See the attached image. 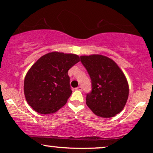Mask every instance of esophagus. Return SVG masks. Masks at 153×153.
<instances>
[{"instance_id": "1", "label": "esophagus", "mask_w": 153, "mask_h": 153, "mask_svg": "<svg viewBox=\"0 0 153 153\" xmlns=\"http://www.w3.org/2000/svg\"><path fill=\"white\" fill-rule=\"evenodd\" d=\"M76 90H78V91H82V87L81 86H78V88H76Z\"/></svg>"}]
</instances>
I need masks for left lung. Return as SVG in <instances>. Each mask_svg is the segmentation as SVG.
<instances>
[{"mask_svg":"<svg viewBox=\"0 0 153 153\" xmlns=\"http://www.w3.org/2000/svg\"><path fill=\"white\" fill-rule=\"evenodd\" d=\"M92 83L86 104L98 117L111 118L121 112L129 96L127 78L113 59L101 54L80 56Z\"/></svg>","mask_w":153,"mask_h":153,"instance_id":"left-lung-1","label":"left lung"}]
</instances>
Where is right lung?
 <instances>
[{"instance_id": "obj_1", "label": "right lung", "mask_w": 153, "mask_h": 153, "mask_svg": "<svg viewBox=\"0 0 153 153\" xmlns=\"http://www.w3.org/2000/svg\"><path fill=\"white\" fill-rule=\"evenodd\" d=\"M79 61L77 54L59 52L42 56L24 78V95L29 106L42 114L62 108L72 94L68 72Z\"/></svg>"}]
</instances>
